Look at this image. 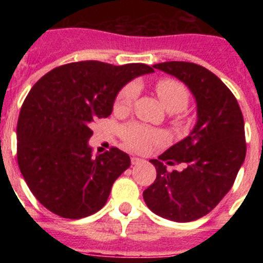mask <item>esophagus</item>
I'll return each instance as SVG.
<instances>
[{"label":"esophagus","instance_id":"1","mask_svg":"<svg viewBox=\"0 0 263 263\" xmlns=\"http://www.w3.org/2000/svg\"><path fill=\"white\" fill-rule=\"evenodd\" d=\"M132 164H138V163H142L143 160L141 159V158H138V157H132Z\"/></svg>","mask_w":263,"mask_h":263}]
</instances>
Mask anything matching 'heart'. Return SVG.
I'll list each match as a JSON object with an SVG mask.
<instances>
[{"label":"heart","mask_w":263,"mask_h":263,"mask_svg":"<svg viewBox=\"0 0 263 263\" xmlns=\"http://www.w3.org/2000/svg\"><path fill=\"white\" fill-rule=\"evenodd\" d=\"M158 97L160 99L164 108L168 111L183 110L188 105L190 101V93L187 88L180 83L171 78H163L158 80L155 84ZM139 95V84L137 81H130L118 92L115 101V109L117 111H127L133 105L134 100ZM121 138L125 145L134 152L143 153L147 152L150 146L155 143H162L166 141L164 133L148 127L146 125L132 122L120 130Z\"/></svg>","instance_id":"b5f03b06"}]
</instances>
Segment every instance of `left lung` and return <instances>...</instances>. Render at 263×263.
<instances>
[{
	"instance_id": "left-lung-1",
	"label": "left lung",
	"mask_w": 263,
	"mask_h": 263,
	"mask_svg": "<svg viewBox=\"0 0 263 263\" xmlns=\"http://www.w3.org/2000/svg\"><path fill=\"white\" fill-rule=\"evenodd\" d=\"M154 68L175 76L194 95L197 122L190 136L152 159L157 179L143 191L155 215L178 222L203 217L233 185L246 155L245 125L231 89L215 73L188 62H164ZM164 163H183V172H167Z\"/></svg>"
}]
</instances>
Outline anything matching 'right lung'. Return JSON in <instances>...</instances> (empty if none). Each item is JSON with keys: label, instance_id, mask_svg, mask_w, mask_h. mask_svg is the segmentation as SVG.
Returning <instances> with one entry per match:
<instances>
[{"label": "right lung", "instance_id": "1", "mask_svg": "<svg viewBox=\"0 0 263 263\" xmlns=\"http://www.w3.org/2000/svg\"><path fill=\"white\" fill-rule=\"evenodd\" d=\"M152 72L142 63L85 60L57 67L36 81L18 117L17 159L42 205L64 218L87 217L105 205L130 158L117 147L93 157L90 122L109 117L121 88Z\"/></svg>", "mask_w": 263, "mask_h": 263}]
</instances>
